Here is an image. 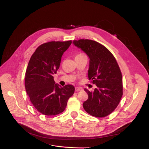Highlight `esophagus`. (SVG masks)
<instances>
[{
  "instance_id": "obj_1",
  "label": "esophagus",
  "mask_w": 149,
  "mask_h": 149,
  "mask_svg": "<svg viewBox=\"0 0 149 149\" xmlns=\"http://www.w3.org/2000/svg\"><path fill=\"white\" fill-rule=\"evenodd\" d=\"M82 88L81 87H76L75 88V91H82Z\"/></svg>"
}]
</instances>
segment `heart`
I'll return each instance as SVG.
<instances>
[{
  "mask_svg": "<svg viewBox=\"0 0 149 149\" xmlns=\"http://www.w3.org/2000/svg\"><path fill=\"white\" fill-rule=\"evenodd\" d=\"M83 55H85L84 54H82V53H80V54H78L76 55V56H83Z\"/></svg>",
  "mask_w": 149,
  "mask_h": 149,
  "instance_id": "heart-1",
  "label": "heart"
}]
</instances>
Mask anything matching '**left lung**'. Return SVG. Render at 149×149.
Masks as SVG:
<instances>
[{
    "instance_id": "8db88e82",
    "label": "left lung",
    "mask_w": 149,
    "mask_h": 149,
    "mask_svg": "<svg viewBox=\"0 0 149 149\" xmlns=\"http://www.w3.org/2000/svg\"><path fill=\"white\" fill-rule=\"evenodd\" d=\"M73 44L89 56L88 78L97 87L94 91L84 89L88 98L83 107L93 116H107L117 108L123 93V77L117 62L107 48L96 41L79 39Z\"/></svg>"
}]
</instances>
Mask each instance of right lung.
<instances>
[{"label":"right lung","mask_w":149,"mask_h":149,"mask_svg":"<svg viewBox=\"0 0 149 149\" xmlns=\"http://www.w3.org/2000/svg\"><path fill=\"white\" fill-rule=\"evenodd\" d=\"M71 40L51 41L39 46L31 56L25 74V89L34 107L45 116H55L65 109L73 95L72 85L61 87L53 75L59 68L61 57Z\"/></svg>","instance_id":"add662e5"}]
</instances>
